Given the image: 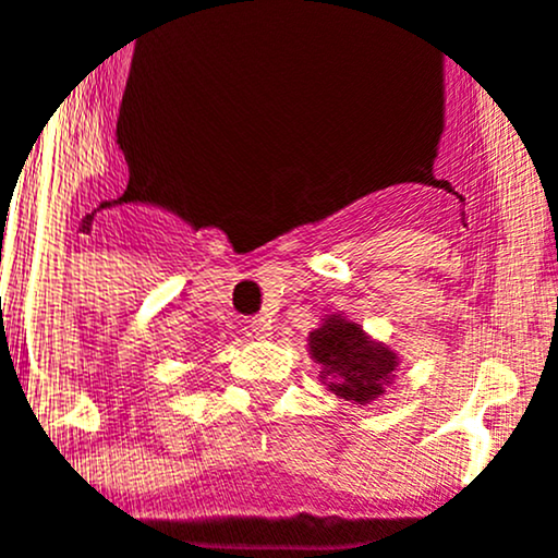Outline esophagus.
<instances>
[{
  "instance_id": "34e87169",
  "label": "esophagus",
  "mask_w": 558,
  "mask_h": 558,
  "mask_svg": "<svg viewBox=\"0 0 558 558\" xmlns=\"http://www.w3.org/2000/svg\"><path fill=\"white\" fill-rule=\"evenodd\" d=\"M250 332H253L255 338H269L272 336V319H269V316H255V319L250 322Z\"/></svg>"
}]
</instances>
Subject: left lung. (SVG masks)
Listing matches in <instances>:
<instances>
[{"mask_svg":"<svg viewBox=\"0 0 558 558\" xmlns=\"http://www.w3.org/2000/svg\"><path fill=\"white\" fill-rule=\"evenodd\" d=\"M311 355L322 363V379L343 402L368 404L383 397L393 379L397 355L383 343L368 341L366 332L343 316H330L319 330L311 332Z\"/></svg>","mask_w":558,"mask_h":558,"instance_id":"8db88e82","label":"left lung"}]
</instances>
